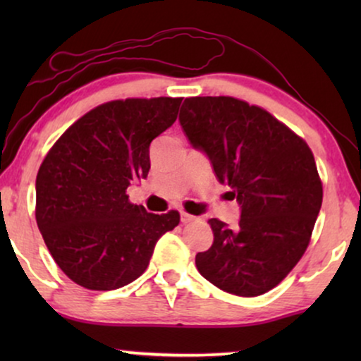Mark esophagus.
I'll return each mask as SVG.
<instances>
[{
	"label": "esophagus",
	"mask_w": 361,
	"mask_h": 361,
	"mask_svg": "<svg viewBox=\"0 0 361 361\" xmlns=\"http://www.w3.org/2000/svg\"><path fill=\"white\" fill-rule=\"evenodd\" d=\"M195 220V216L194 215H190V214H187V212H180V221L182 224H190V221H194Z\"/></svg>",
	"instance_id": "esophagus-1"
}]
</instances>
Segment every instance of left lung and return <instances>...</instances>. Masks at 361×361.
<instances>
[{
    "mask_svg": "<svg viewBox=\"0 0 361 361\" xmlns=\"http://www.w3.org/2000/svg\"><path fill=\"white\" fill-rule=\"evenodd\" d=\"M179 121L241 212L233 228L209 220L214 243L197 253V269L225 293H268L302 258L322 205L312 151L263 108L231 97L185 98Z\"/></svg>",
    "mask_w": 361,
    "mask_h": 361,
    "instance_id": "1",
    "label": "left lung"
}]
</instances>
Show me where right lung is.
<instances>
[{
	"mask_svg": "<svg viewBox=\"0 0 361 361\" xmlns=\"http://www.w3.org/2000/svg\"><path fill=\"white\" fill-rule=\"evenodd\" d=\"M182 98L103 103L59 137L39 167L36 220L52 258L82 288L111 290L145 273L179 212L147 214L128 200L149 172L151 141L174 125Z\"/></svg>",
	"mask_w": 361,
	"mask_h": 361,
	"instance_id": "obj_1",
	"label": "right lung"
}]
</instances>
